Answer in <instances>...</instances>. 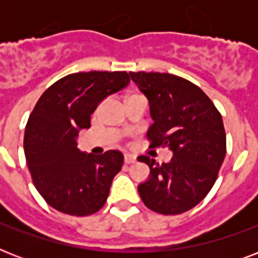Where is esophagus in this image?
Wrapping results in <instances>:
<instances>
[{"instance_id": "esophagus-1", "label": "esophagus", "mask_w": 258, "mask_h": 258, "mask_svg": "<svg viewBox=\"0 0 258 258\" xmlns=\"http://www.w3.org/2000/svg\"><path fill=\"white\" fill-rule=\"evenodd\" d=\"M135 161H137V158L134 157V155H131V154H125L124 155V162L127 163V165H130V163H134Z\"/></svg>"}]
</instances>
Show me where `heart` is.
<instances>
[{
	"instance_id": "b5f03b06",
	"label": "heart",
	"mask_w": 258,
	"mask_h": 258,
	"mask_svg": "<svg viewBox=\"0 0 258 258\" xmlns=\"http://www.w3.org/2000/svg\"><path fill=\"white\" fill-rule=\"evenodd\" d=\"M131 96H135V95H131ZM131 96H130V97H131Z\"/></svg>"
}]
</instances>
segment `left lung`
Masks as SVG:
<instances>
[{"label":"left lung","mask_w":258,"mask_h":258,"mask_svg":"<svg viewBox=\"0 0 258 258\" xmlns=\"http://www.w3.org/2000/svg\"><path fill=\"white\" fill-rule=\"evenodd\" d=\"M149 97L154 124L147 133L150 147L170 149L169 163L141 155L151 175L138 191L155 213L175 216L200 204L218 178L226 155L222 116L209 96L194 83L170 74L130 72Z\"/></svg>","instance_id":"1"}]
</instances>
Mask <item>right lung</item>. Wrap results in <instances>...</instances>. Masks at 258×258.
<instances>
[{
    "label": "right lung",
    "mask_w": 258,
    "mask_h": 258,
    "mask_svg": "<svg viewBox=\"0 0 258 258\" xmlns=\"http://www.w3.org/2000/svg\"><path fill=\"white\" fill-rule=\"evenodd\" d=\"M128 83L124 71L71 74L45 89L34 105L24 135L26 163L38 192L57 212L84 217L104 206L123 154L109 150L86 155L76 137L91 127L99 103Z\"/></svg>",
    "instance_id": "1"
}]
</instances>
